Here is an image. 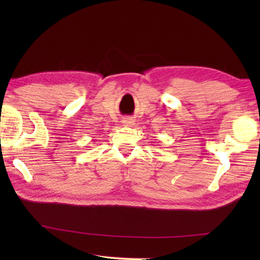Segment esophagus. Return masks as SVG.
I'll list each match as a JSON object with an SVG mask.
<instances>
[{"label":"esophagus","instance_id":"1","mask_svg":"<svg viewBox=\"0 0 260 260\" xmlns=\"http://www.w3.org/2000/svg\"><path fill=\"white\" fill-rule=\"evenodd\" d=\"M122 123L124 124L125 126H133L135 124V120L133 118H130V117H127V118H124L122 120Z\"/></svg>","mask_w":260,"mask_h":260}]
</instances>
